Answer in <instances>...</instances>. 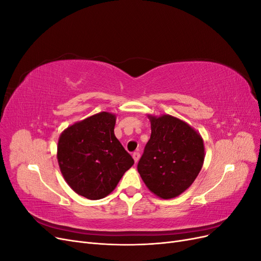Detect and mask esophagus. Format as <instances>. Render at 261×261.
Here are the masks:
<instances>
[{
    "label": "esophagus",
    "mask_w": 261,
    "mask_h": 261,
    "mask_svg": "<svg viewBox=\"0 0 261 261\" xmlns=\"http://www.w3.org/2000/svg\"><path fill=\"white\" fill-rule=\"evenodd\" d=\"M139 156H140V153H139L138 151H136V152H134V153H133V158H134V160H135V162H138V160H139Z\"/></svg>",
    "instance_id": "1"
}]
</instances>
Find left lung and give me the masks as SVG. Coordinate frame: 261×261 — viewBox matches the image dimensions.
I'll return each mask as SVG.
<instances>
[{
  "label": "left lung",
  "instance_id": "8db88e82",
  "mask_svg": "<svg viewBox=\"0 0 261 261\" xmlns=\"http://www.w3.org/2000/svg\"><path fill=\"white\" fill-rule=\"evenodd\" d=\"M151 135L137 165L146 186L163 199L193 184L204 159L203 141L187 123L171 115L149 116Z\"/></svg>",
  "mask_w": 261,
  "mask_h": 261
}]
</instances>
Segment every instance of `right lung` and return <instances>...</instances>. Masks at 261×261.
<instances>
[{
    "label": "right lung",
    "mask_w": 261,
    "mask_h": 261,
    "mask_svg": "<svg viewBox=\"0 0 261 261\" xmlns=\"http://www.w3.org/2000/svg\"><path fill=\"white\" fill-rule=\"evenodd\" d=\"M115 115L94 114L62 133L58 161L67 184L91 200L105 198L134 164L114 135Z\"/></svg>",
    "instance_id": "add662e5"
}]
</instances>
